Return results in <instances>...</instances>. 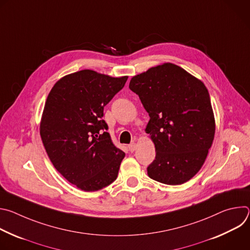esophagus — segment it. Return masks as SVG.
Instances as JSON below:
<instances>
[{"label": "esophagus", "instance_id": "esophagus-1", "mask_svg": "<svg viewBox=\"0 0 250 250\" xmlns=\"http://www.w3.org/2000/svg\"><path fill=\"white\" fill-rule=\"evenodd\" d=\"M127 147H128V149H129L130 152H133V151L136 149V144H135V142H131L130 145L127 146Z\"/></svg>", "mask_w": 250, "mask_h": 250}]
</instances>
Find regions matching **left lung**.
I'll use <instances>...</instances> for the list:
<instances>
[{
  "instance_id": "1",
  "label": "left lung",
  "mask_w": 250,
  "mask_h": 250,
  "mask_svg": "<svg viewBox=\"0 0 250 250\" xmlns=\"http://www.w3.org/2000/svg\"><path fill=\"white\" fill-rule=\"evenodd\" d=\"M128 87L150 117L146 131L156 155L148 176L167 185L189 181L202 168L215 137L205 84L180 66L164 63L133 76Z\"/></svg>"
}]
</instances>
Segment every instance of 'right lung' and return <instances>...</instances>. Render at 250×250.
I'll list each match as a JSON object with an SVG mask.
<instances>
[{
	"instance_id": "add662e5",
	"label": "right lung",
	"mask_w": 250,
	"mask_h": 250,
	"mask_svg": "<svg viewBox=\"0 0 250 250\" xmlns=\"http://www.w3.org/2000/svg\"><path fill=\"white\" fill-rule=\"evenodd\" d=\"M126 80L85 69L62 77L48 94L40 127L42 144L55 169L82 191L101 190L117 179L125 154L102 118Z\"/></svg>"
}]
</instances>
